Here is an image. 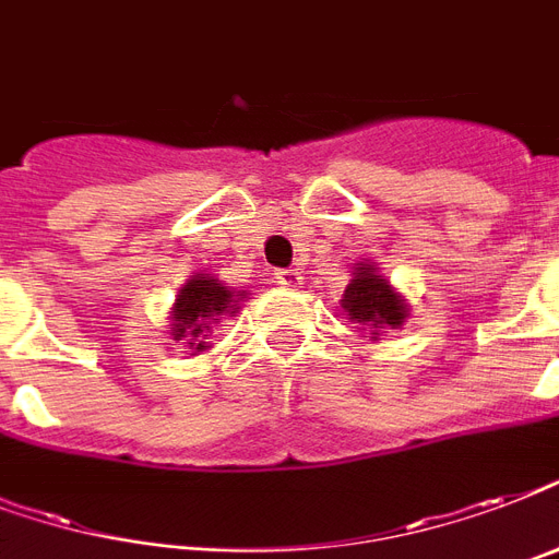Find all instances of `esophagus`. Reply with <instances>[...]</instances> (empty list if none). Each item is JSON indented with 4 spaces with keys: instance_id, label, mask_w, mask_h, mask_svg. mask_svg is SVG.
Wrapping results in <instances>:
<instances>
[{
    "instance_id": "34e87169",
    "label": "esophagus",
    "mask_w": 559,
    "mask_h": 559,
    "mask_svg": "<svg viewBox=\"0 0 559 559\" xmlns=\"http://www.w3.org/2000/svg\"><path fill=\"white\" fill-rule=\"evenodd\" d=\"M275 284H281V287H298L301 284V272L298 270H275Z\"/></svg>"
}]
</instances>
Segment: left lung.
<instances>
[{
	"label": "left lung",
	"mask_w": 559,
	"mask_h": 559,
	"mask_svg": "<svg viewBox=\"0 0 559 559\" xmlns=\"http://www.w3.org/2000/svg\"><path fill=\"white\" fill-rule=\"evenodd\" d=\"M342 307L354 322L366 324V328H400L406 319L403 298L389 287V281L377 275L366 263L354 272V281L345 289Z\"/></svg>",
	"instance_id": "1"
}]
</instances>
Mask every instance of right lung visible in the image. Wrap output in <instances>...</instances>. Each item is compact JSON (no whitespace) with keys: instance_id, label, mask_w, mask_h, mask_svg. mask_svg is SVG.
Returning a JSON list of instances; mask_svg holds the SVG:
<instances>
[{"instance_id":"add662e5","label":"right lung","mask_w":559,"mask_h":559,"mask_svg":"<svg viewBox=\"0 0 559 559\" xmlns=\"http://www.w3.org/2000/svg\"><path fill=\"white\" fill-rule=\"evenodd\" d=\"M231 301H235L231 289L214 278H191L179 289L177 305H174V340H182L191 350H205L211 322L228 310H237Z\"/></svg>"}]
</instances>
